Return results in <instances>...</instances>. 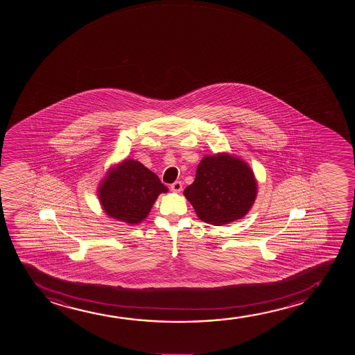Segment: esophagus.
<instances>
[{"label":"esophagus","mask_w":355,"mask_h":355,"mask_svg":"<svg viewBox=\"0 0 355 355\" xmlns=\"http://www.w3.org/2000/svg\"><path fill=\"white\" fill-rule=\"evenodd\" d=\"M182 188H183V185H182V182H175L173 184H171V190L172 191H175V193H180L182 191Z\"/></svg>","instance_id":"obj_1"}]
</instances>
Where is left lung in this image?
<instances>
[{
  "label": "left lung",
  "mask_w": 355,
  "mask_h": 355,
  "mask_svg": "<svg viewBox=\"0 0 355 355\" xmlns=\"http://www.w3.org/2000/svg\"><path fill=\"white\" fill-rule=\"evenodd\" d=\"M257 180L246 161L229 153L206 155L184 196L205 223L224 225L245 217L257 198Z\"/></svg>",
  "instance_id": "8db88e82"
}]
</instances>
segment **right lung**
<instances>
[{
    "mask_svg": "<svg viewBox=\"0 0 355 355\" xmlns=\"http://www.w3.org/2000/svg\"><path fill=\"white\" fill-rule=\"evenodd\" d=\"M97 191L107 217L136 225L148 217L159 195L168 189L139 161L125 159L107 170Z\"/></svg>",
    "mask_w": 355,
    "mask_h": 355,
    "instance_id": "add662e5",
    "label": "right lung"
}]
</instances>
